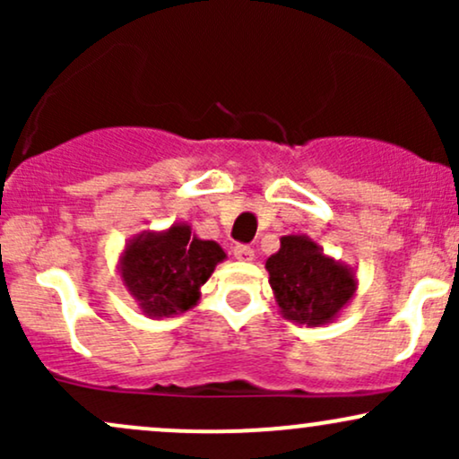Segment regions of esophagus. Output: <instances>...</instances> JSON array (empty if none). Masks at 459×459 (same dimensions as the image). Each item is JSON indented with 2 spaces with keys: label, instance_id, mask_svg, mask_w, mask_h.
Instances as JSON below:
<instances>
[{
  "label": "esophagus",
  "instance_id": "esophagus-1",
  "mask_svg": "<svg viewBox=\"0 0 459 459\" xmlns=\"http://www.w3.org/2000/svg\"><path fill=\"white\" fill-rule=\"evenodd\" d=\"M233 255L237 261H255V250H252L250 246H244V244L235 246Z\"/></svg>",
  "mask_w": 459,
  "mask_h": 459
}]
</instances>
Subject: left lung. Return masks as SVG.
<instances>
[{"instance_id":"1","label":"left lung","mask_w":459,"mask_h":459,"mask_svg":"<svg viewBox=\"0 0 459 459\" xmlns=\"http://www.w3.org/2000/svg\"><path fill=\"white\" fill-rule=\"evenodd\" d=\"M265 270L282 317L308 328L332 324L358 291L354 267L332 259L308 235L281 237Z\"/></svg>"}]
</instances>
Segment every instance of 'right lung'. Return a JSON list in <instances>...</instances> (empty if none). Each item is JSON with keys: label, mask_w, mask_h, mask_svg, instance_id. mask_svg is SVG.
<instances>
[{"label": "right lung", "mask_w": 459, "mask_h": 459, "mask_svg": "<svg viewBox=\"0 0 459 459\" xmlns=\"http://www.w3.org/2000/svg\"><path fill=\"white\" fill-rule=\"evenodd\" d=\"M224 259L222 246L200 239L187 222H175L129 239L120 252L118 276L146 317H175L196 307L200 287Z\"/></svg>", "instance_id": "right-lung-1"}]
</instances>
